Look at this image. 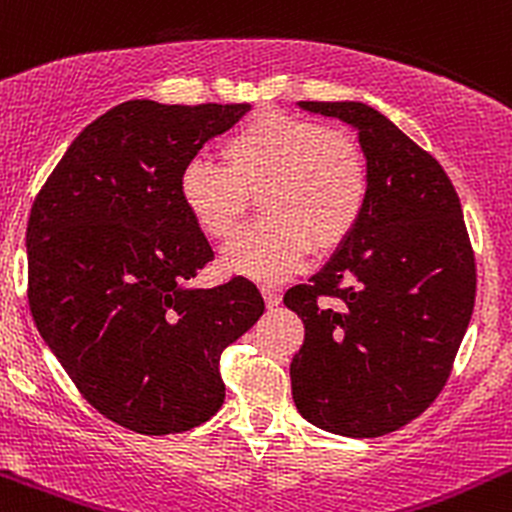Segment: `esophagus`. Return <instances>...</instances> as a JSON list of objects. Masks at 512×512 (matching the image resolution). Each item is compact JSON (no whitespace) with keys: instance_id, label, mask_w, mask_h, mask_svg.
I'll return each instance as SVG.
<instances>
[{"instance_id":"34e87169","label":"esophagus","mask_w":512,"mask_h":512,"mask_svg":"<svg viewBox=\"0 0 512 512\" xmlns=\"http://www.w3.org/2000/svg\"><path fill=\"white\" fill-rule=\"evenodd\" d=\"M262 296H265L267 308H277L279 303H282V294H279L277 289H269V286H265V289H262Z\"/></svg>"}]
</instances>
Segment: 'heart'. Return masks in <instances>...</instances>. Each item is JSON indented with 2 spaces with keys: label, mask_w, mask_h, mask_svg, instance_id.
I'll return each mask as SVG.
<instances>
[{
  "label": "heart",
  "mask_w": 512,
  "mask_h": 512,
  "mask_svg": "<svg viewBox=\"0 0 512 512\" xmlns=\"http://www.w3.org/2000/svg\"><path fill=\"white\" fill-rule=\"evenodd\" d=\"M221 155L226 167L201 157L182 167L179 199L206 238L226 243L260 194L267 218L226 247L230 274L279 282L311 250L345 245L367 213L372 174L362 145L313 119L262 109L230 133Z\"/></svg>",
  "instance_id": "obj_1"
}]
</instances>
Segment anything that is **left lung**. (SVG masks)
<instances>
[{
  "mask_svg": "<svg viewBox=\"0 0 512 512\" xmlns=\"http://www.w3.org/2000/svg\"><path fill=\"white\" fill-rule=\"evenodd\" d=\"M299 106L357 128L372 194L352 238L284 294L306 330L291 393L316 428L379 437L445 389L474 311V250L459 196L428 150L359 101Z\"/></svg>",
  "mask_w": 512,
  "mask_h": 512,
  "instance_id": "left-lung-1",
  "label": "left lung"
}]
</instances>
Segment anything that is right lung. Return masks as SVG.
Listing matches in <instances>:
<instances>
[{
    "label": "right lung",
    "instance_id": "right-lung-1",
    "mask_svg": "<svg viewBox=\"0 0 512 512\" xmlns=\"http://www.w3.org/2000/svg\"><path fill=\"white\" fill-rule=\"evenodd\" d=\"M250 104L114 106L72 140L31 206L28 306L101 415L140 435L192 430L226 398L218 362L265 313L245 277L192 289L213 260L179 174Z\"/></svg>",
    "mask_w": 512,
    "mask_h": 512
}]
</instances>
